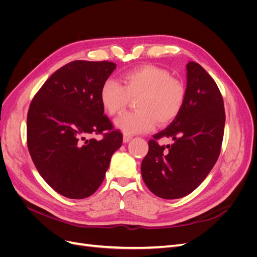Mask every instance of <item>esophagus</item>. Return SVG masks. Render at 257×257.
Returning <instances> with one entry per match:
<instances>
[{
    "label": "esophagus",
    "instance_id": "1",
    "mask_svg": "<svg viewBox=\"0 0 257 257\" xmlns=\"http://www.w3.org/2000/svg\"><path fill=\"white\" fill-rule=\"evenodd\" d=\"M132 138H133V137H132L131 135H124L123 142H124V143H128L130 141H132Z\"/></svg>",
    "mask_w": 257,
    "mask_h": 257
}]
</instances>
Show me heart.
Masks as SVG:
<instances>
[{"label":"heart","mask_w":257,"mask_h":257,"mask_svg":"<svg viewBox=\"0 0 257 257\" xmlns=\"http://www.w3.org/2000/svg\"><path fill=\"white\" fill-rule=\"evenodd\" d=\"M120 82L105 80L99 97L105 110L111 115L120 114L131 98H136L138 110L123 114L115 121L116 127L123 133H147L154 128L157 120L160 124H167L182 109L185 85L164 68L153 65L137 67L124 73Z\"/></svg>","instance_id":"obj_1"}]
</instances>
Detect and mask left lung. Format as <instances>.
I'll return each mask as SVG.
<instances>
[{
	"label": "left lung",
	"instance_id": "obj_1",
	"mask_svg": "<svg viewBox=\"0 0 257 257\" xmlns=\"http://www.w3.org/2000/svg\"><path fill=\"white\" fill-rule=\"evenodd\" d=\"M186 94L182 109L165 130L149 141L142 176L154 195L181 198L192 193L211 172L221 152L225 110L213 78L196 62L186 64ZM174 144L158 145L161 138Z\"/></svg>",
	"mask_w": 257,
	"mask_h": 257
}]
</instances>
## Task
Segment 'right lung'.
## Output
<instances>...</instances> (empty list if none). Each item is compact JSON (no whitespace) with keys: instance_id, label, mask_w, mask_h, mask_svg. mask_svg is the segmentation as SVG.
Masks as SVG:
<instances>
[{"instance_id":"obj_1","label":"right lung","mask_w":257,"mask_h":257,"mask_svg":"<svg viewBox=\"0 0 257 257\" xmlns=\"http://www.w3.org/2000/svg\"><path fill=\"white\" fill-rule=\"evenodd\" d=\"M109 61L69 62L54 72L31 102L27 143L38 173L72 199L91 196L102 184L123 135L104 114L99 92L114 71ZM103 135L100 141L87 139Z\"/></svg>"}]
</instances>
